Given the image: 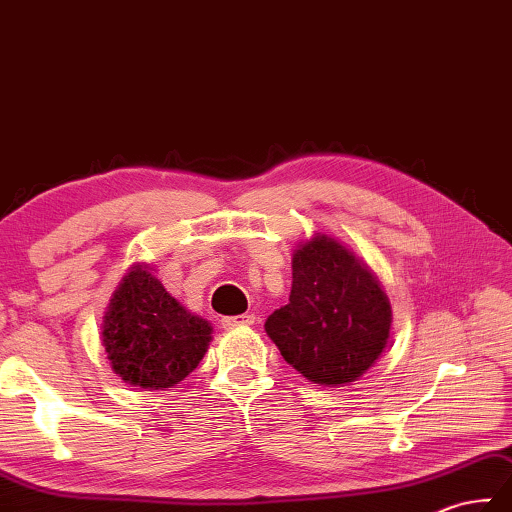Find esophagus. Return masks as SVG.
<instances>
[{
	"label": "esophagus",
	"instance_id": "obj_1",
	"mask_svg": "<svg viewBox=\"0 0 512 512\" xmlns=\"http://www.w3.org/2000/svg\"><path fill=\"white\" fill-rule=\"evenodd\" d=\"M256 317L252 313H245V315H234V317H223L221 320V326L225 328V331H230V328H236V326H249L254 324Z\"/></svg>",
	"mask_w": 512,
	"mask_h": 512
}]
</instances>
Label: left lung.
Returning a JSON list of instances; mask_svg holds the SVG:
<instances>
[{
    "mask_svg": "<svg viewBox=\"0 0 512 512\" xmlns=\"http://www.w3.org/2000/svg\"><path fill=\"white\" fill-rule=\"evenodd\" d=\"M291 267L289 304L267 317V335L309 381L328 388L357 381L388 344V295L355 254L326 234L295 249Z\"/></svg>",
    "mask_w": 512,
    "mask_h": 512,
    "instance_id": "1",
    "label": "left lung"
}]
</instances>
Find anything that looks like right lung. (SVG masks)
<instances>
[{"label":"right lung","instance_id":"obj_1","mask_svg":"<svg viewBox=\"0 0 512 512\" xmlns=\"http://www.w3.org/2000/svg\"><path fill=\"white\" fill-rule=\"evenodd\" d=\"M151 271L135 263L120 280L102 320V346L124 383L164 390L199 366L212 326L186 311Z\"/></svg>","mask_w":512,"mask_h":512}]
</instances>
